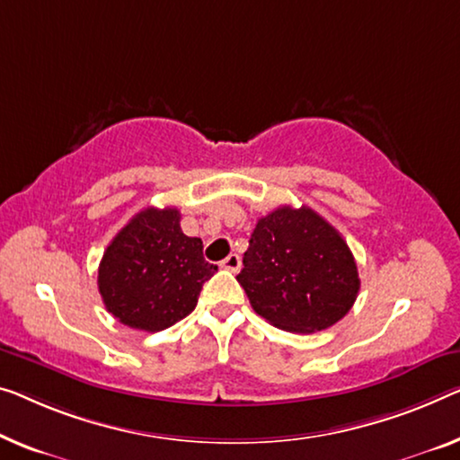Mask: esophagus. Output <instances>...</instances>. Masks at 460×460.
<instances>
[{"label": "esophagus", "mask_w": 460, "mask_h": 460, "mask_svg": "<svg viewBox=\"0 0 460 460\" xmlns=\"http://www.w3.org/2000/svg\"><path fill=\"white\" fill-rule=\"evenodd\" d=\"M223 269L225 270H231V272H237L239 269H242V258L237 256V253H229L227 258L223 260Z\"/></svg>", "instance_id": "esophagus-1"}]
</instances>
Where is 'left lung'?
Here are the masks:
<instances>
[{"mask_svg": "<svg viewBox=\"0 0 460 460\" xmlns=\"http://www.w3.org/2000/svg\"><path fill=\"white\" fill-rule=\"evenodd\" d=\"M237 280L253 312L289 332L337 324L359 291L347 242L307 207H279L258 218Z\"/></svg>", "mask_w": 460, "mask_h": 460, "instance_id": "8db88e82", "label": "left lung"}]
</instances>
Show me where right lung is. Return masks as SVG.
I'll return each instance as SVG.
<instances>
[{
    "instance_id": "obj_1",
    "label": "right lung",
    "mask_w": 460,
    "mask_h": 460,
    "mask_svg": "<svg viewBox=\"0 0 460 460\" xmlns=\"http://www.w3.org/2000/svg\"><path fill=\"white\" fill-rule=\"evenodd\" d=\"M177 208H144L107 245L99 293L107 312L136 331L159 332L186 318L217 272L202 239L188 237Z\"/></svg>"
}]
</instances>
